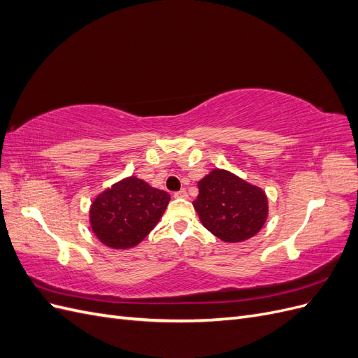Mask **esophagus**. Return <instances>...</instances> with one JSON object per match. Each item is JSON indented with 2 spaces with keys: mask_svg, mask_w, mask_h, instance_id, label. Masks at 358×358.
Returning a JSON list of instances; mask_svg holds the SVG:
<instances>
[{
  "mask_svg": "<svg viewBox=\"0 0 358 358\" xmlns=\"http://www.w3.org/2000/svg\"><path fill=\"white\" fill-rule=\"evenodd\" d=\"M175 197L176 199H188V192L185 189H180V191L175 192Z\"/></svg>",
  "mask_w": 358,
  "mask_h": 358,
  "instance_id": "1",
  "label": "esophagus"
}]
</instances>
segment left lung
<instances>
[{"instance_id":"left-lung-1","label":"left lung","mask_w":358,"mask_h":358,"mask_svg":"<svg viewBox=\"0 0 358 358\" xmlns=\"http://www.w3.org/2000/svg\"><path fill=\"white\" fill-rule=\"evenodd\" d=\"M192 204L206 229L229 243L251 239L263 229L268 215L262 188L221 169L199 182V196Z\"/></svg>"}]
</instances>
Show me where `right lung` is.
Listing matches in <instances>:
<instances>
[{
	"mask_svg": "<svg viewBox=\"0 0 358 358\" xmlns=\"http://www.w3.org/2000/svg\"><path fill=\"white\" fill-rule=\"evenodd\" d=\"M170 194L136 176L119 180L92 201L90 222L101 243L113 249L134 248L154 230Z\"/></svg>",
	"mask_w": 358,
	"mask_h": 358,
	"instance_id": "right-lung-1",
	"label": "right lung"
}]
</instances>
